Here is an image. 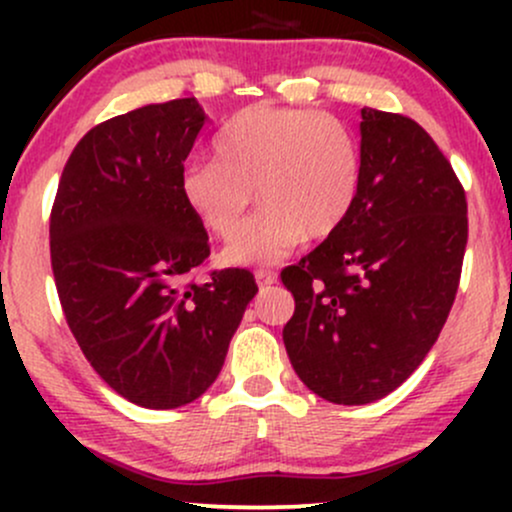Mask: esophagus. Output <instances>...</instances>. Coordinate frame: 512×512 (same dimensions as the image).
<instances>
[{
    "label": "esophagus",
    "instance_id": "34e87169",
    "mask_svg": "<svg viewBox=\"0 0 512 512\" xmlns=\"http://www.w3.org/2000/svg\"><path fill=\"white\" fill-rule=\"evenodd\" d=\"M255 281L260 286H272L276 284V272H272V269H257Z\"/></svg>",
    "mask_w": 512,
    "mask_h": 512
}]
</instances>
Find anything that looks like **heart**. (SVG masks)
I'll list each match as a JSON object with an SVG mask.
<instances>
[{
	"label": "heart",
	"mask_w": 512,
	"mask_h": 512,
	"mask_svg": "<svg viewBox=\"0 0 512 512\" xmlns=\"http://www.w3.org/2000/svg\"><path fill=\"white\" fill-rule=\"evenodd\" d=\"M363 151L346 122L320 110L252 105L226 122L214 158L180 170L185 207L223 240L254 201L265 209L223 250L228 264L276 262L305 236L325 240L358 202Z\"/></svg>",
	"instance_id": "obj_1"
}]
</instances>
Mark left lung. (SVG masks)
Returning <instances> with one entry per match:
<instances>
[{
	"label": "left lung",
	"instance_id": "obj_1",
	"mask_svg": "<svg viewBox=\"0 0 512 512\" xmlns=\"http://www.w3.org/2000/svg\"><path fill=\"white\" fill-rule=\"evenodd\" d=\"M363 182L334 236L286 267V354L308 390L368 404L421 366L455 301L467 199L448 158L404 115L361 110Z\"/></svg>",
	"mask_w": 512,
	"mask_h": 512
}]
</instances>
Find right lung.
<instances>
[{"label": "right lung", "instance_id": "obj_1", "mask_svg": "<svg viewBox=\"0 0 512 512\" xmlns=\"http://www.w3.org/2000/svg\"><path fill=\"white\" fill-rule=\"evenodd\" d=\"M207 113L195 98L105 120L76 144L50 216V257L69 330L117 395L175 409L209 390L257 284L209 257L178 178Z\"/></svg>", "mask_w": 512, "mask_h": 512}]
</instances>
